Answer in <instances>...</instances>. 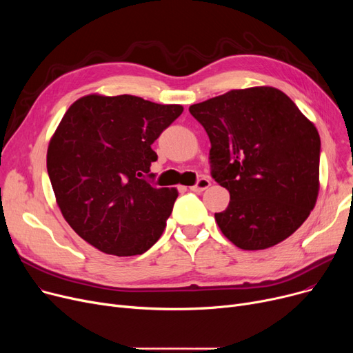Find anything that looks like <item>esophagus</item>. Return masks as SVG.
<instances>
[{"label": "esophagus", "instance_id": "34e87169", "mask_svg": "<svg viewBox=\"0 0 353 353\" xmlns=\"http://www.w3.org/2000/svg\"><path fill=\"white\" fill-rule=\"evenodd\" d=\"M210 180L209 179H206V177H201V179H199L197 180V183L194 184V186H192L190 188V190L192 192H196V193H201L203 190H206V189H209L210 188Z\"/></svg>", "mask_w": 353, "mask_h": 353}]
</instances>
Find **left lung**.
<instances>
[{
	"label": "left lung",
	"mask_w": 353,
	"mask_h": 353,
	"mask_svg": "<svg viewBox=\"0 0 353 353\" xmlns=\"http://www.w3.org/2000/svg\"><path fill=\"white\" fill-rule=\"evenodd\" d=\"M210 139L212 177L229 190L214 213L230 242L262 250L298 230L316 205L321 137L283 91L232 90L189 107Z\"/></svg>",
	"instance_id": "1"
}]
</instances>
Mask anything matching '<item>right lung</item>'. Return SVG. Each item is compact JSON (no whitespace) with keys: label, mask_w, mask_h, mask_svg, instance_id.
Instances as JSON below:
<instances>
[{"label":"right lung","mask_w":353,"mask_h":353,"mask_svg":"<svg viewBox=\"0 0 353 353\" xmlns=\"http://www.w3.org/2000/svg\"><path fill=\"white\" fill-rule=\"evenodd\" d=\"M181 113L128 94L70 105L50 140L47 172L64 219L87 243L134 256L160 239L179 193L145 176L157 160L152 144Z\"/></svg>","instance_id":"obj_1"}]
</instances>
